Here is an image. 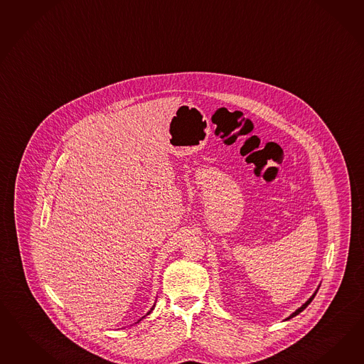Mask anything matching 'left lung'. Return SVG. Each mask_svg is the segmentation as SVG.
<instances>
[{
    "label": "left lung",
    "mask_w": 364,
    "mask_h": 364,
    "mask_svg": "<svg viewBox=\"0 0 364 364\" xmlns=\"http://www.w3.org/2000/svg\"><path fill=\"white\" fill-rule=\"evenodd\" d=\"M316 291H318V289H316ZM316 291H315L314 294L311 295V296H310V298H309V301H306L305 304H304V305L301 306V307H299V309H298V310H295L294 313H293V314L290 315V316H289V318H287V319H290V318H293V316H295V315L299 314V313H301V311H304V310H305L306 307H307V306L310 305V304H311V301H313V299H314V296H315V295H316Z\"/></svg>",
    "instance_id": "obj_1"
}]
</instances>
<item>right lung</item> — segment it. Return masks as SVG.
Instances as JSON below:
<instances>
[{
	"label": "right lung",
	"mask_w": 364,
	"mask_h": 364,
	"mask_svg": "<svg viewBox=\"0 0 364 364\" xmlns=\"http://www.w3.org/2000/svg\"><path fill=\"white\" fill-rule=\"evenodd\" d=\"M154 307H155V305L152 306V309H151V310H149V311H148L147 315L149 314V313H151V311H152V310H154ZM143 318H144V316H143ZM143 318H141V319H143ZM141 319H140V321H141Z\"/></svg>",
	"instance_id": "obj_1"
}]
</instances>
